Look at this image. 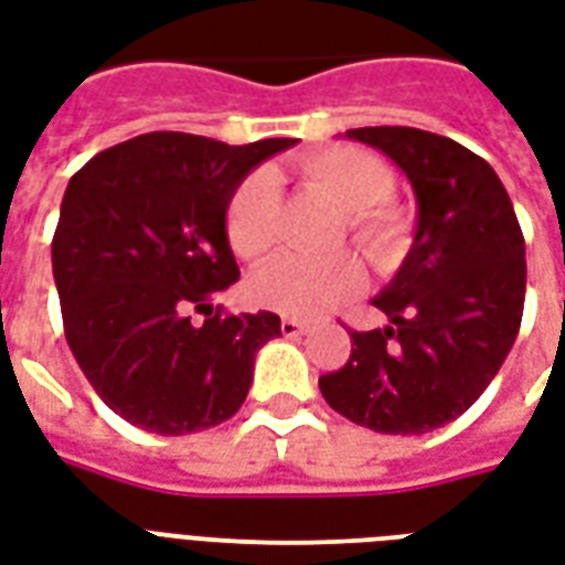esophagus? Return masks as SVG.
Here are the masks:
<instances>
[{
    "label": "esophagus",
    "instance_id": "obj_1",
    "mask_svg": "<svg viewBox=\"0 0 565 565\" xmlns=\"http://www.w3.org/2000/svg\"><path fill=\"white\" fill-rule=\"evenodd\" d=\"M308 331V326L299 320H292V317H284L281 320V334L284 338H299V334H305Z\"/></svg>",
    "mask_w": 565,
    "mask_h": 565
}]
</instances>
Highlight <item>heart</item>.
I'll list each match as a JSON object with an SVG mask.
<instances>
[{
	"label": "heart",
	"mask_w": 565,
	"mask_h": 565,
	"mask_svg": "<svg viewBox=\"0 0 565 565\" xmlns=\"http://www.w3.org/2000/svg\"><path fill=\"white\" fill-rule=\"evenodd\" d=\"M301 174L347 215L352 243L379 273H394L408 254V218L385 204L394 192L391 168L367 150L326 148L301 162ZM227 243L236 257L257 260L278 243V183L269 171H254L236 186L225 213ZM364 266L355 254L305 260L281 254L260 266L248 281V296L260 308L284 317H322L364 290Z\"/></svg>",
	"instance_id": "b5f03b06"
}]
</instances>
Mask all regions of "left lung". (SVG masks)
<instances>
[{
    "instance_id": "obj_1",
    "label": "left lung",
    "mask_w": 565,
    "mask_h": 565,
    "mask_svg": "<svg viewBox=\"0 0 565 565\" xmlns=\"http://www.w3.org/2000/svg\"><path fill=\"white\" fill-rule=\"evenodd\" d=\"M415 189L406 260L373 305L385 329L352 331L320 379L326 403L387 436H424L468 412L510 355L524 311V236L501 178L459 141L415 127L347 129Z\"/></svg>"
}]
</instances>
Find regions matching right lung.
<instances>
[{
    "label": "right lung",
    "mask_w": 565,
    "mask_h": 565,
    "mask_svg": "<svg viewBox=\"0 0 565 565\" xmlns=\"http://www.w3.org/2000/svg\"><path fill=\"white\" fill-rule=\"evenodd\" d=\"M296 139L252 145L145 132L103 150L64 189L53 275L64 338L106 406L157 436L234 417L254 355L281 334L273 311H213L239 281L225 234L245 174ZM192 310L207 320L195 323Z\"/></svg>",
    "instance_id": "obj_1"
}]
</instances>
